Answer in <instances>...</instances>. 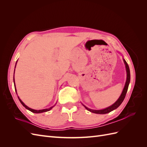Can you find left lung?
Returning <instances> with one entry per match:
<instances>
[{
    "mask_svg": "<svg viewBox=\"0 0 147 147\" xmlns=\"http://www.w3.org/2000/svg\"><path fill=\"white\" fill-rule=\"evenodd\" d=\"M123 61H124V64H125V66H126V72H127V78H126V82L125 83V85H124L123 92L121 93V96H119L118 99L116 102H115L113 105L109 107H107V108L102 109V110H92L90 109H88V107H86V106H84L83 105L84 107H85V109H87L88 111H90V112H91L92 113H97V114H106V113H108L110 112H112V111L115 110L116 109H117L118 107L121 104L124 98H125L126 92L127 91L129 84V83H130V79H131L129 67V65H128L127 63H126L125 59H123Z\"/></svg>",
    "mask_w": 147,
    "mask_h": 147,
    "instance_id": "8db88e82",
    "label": "left lung"
}]
</instances>
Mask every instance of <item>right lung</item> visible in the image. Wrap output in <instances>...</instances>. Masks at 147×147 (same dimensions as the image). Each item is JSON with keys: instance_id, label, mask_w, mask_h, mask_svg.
<instances>
[{"instance_id": "1", "label": "right lung", "mask_w": 147, "mask_h": 147, "mask_svg": "<svg viewBox=\"0 0 147 147\" xmlns=\"http://www.w3.org/2000/svg\"><path fill=\"white\" fill-rule=\"evenodd\" d=\"M16 63H17V61H16ZM16 67V65H15V68ZM14 74H15V72H14ZM13 82H14V85H15V91H16V87H15V79H14V77H13ZM18 97V99H19V100L20 101V102L21 103V104L23 105L24 107L26 109H28V110H29V111H30V112H33V113H43V112H48V111H50L53 107L54 106H53V107H50V108H48V109H43V110H34V109H30V108H29V107H28L27 106V105H26L24 103H23V102L20 99V97Z\"/></svg>"}]
</instances>
